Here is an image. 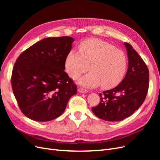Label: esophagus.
Listing matches in <instances>:
<instances>
[{"mask_svg":"<svg viewBox=\"0 0 160 160\" xmlns=\"http://www.w3.org/2000/svg\"><path fill=\"white\" fill-rule=\"evenodd\" d=\"M78 91L80 92V93H88V91L86 89H84L83 88H78Z\"/></svg>","mask_w":160,"mask_h":160,"instance_id":"obj_1","label":"esophagus"}]
</instances>
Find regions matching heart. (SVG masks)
<instances>
[{
  "label": "heart",
  "instance_id": "obj_1",
  "mask_svg": "<svg viewBox=\"0 0 160 160\" xmlns=\"http://www.w3.org/2000/svg\"><path fill=\"white\" fill-rule=\"evenodd\" d=\"M78 49V52L71 50L65 57V71L71 79H78L89 67V73L79 80L84 87L93 88L101 85L103 89H111L121 83L128 66L123 51L94 38L81 42Z\"/></svg>",
  "mask_w": 160,
  "mask_h": 160
}]
</instances>
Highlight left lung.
Masks as SVG:
<instances>
[{"mask_svg": "<svg viewBox=\"0 0 160 160\" xmlns=\"http://www.w3.org/2000/svg\"><path fill=\"white\" fill-rule=\"evenodd\" d=\"M128 69L124 79L115 88L99 93L100 102L92 111L99 118L119 122L132 115L141 106L149 88V70L146 64L128 42Z\"/></svg>", "mask_w": 160, "mask_h": 160, "instance_id": "1", "label": "left lung"}]
</instances>
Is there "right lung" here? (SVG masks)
I'll return each mask as SVG.
<instances>
[{"label":"right lung","mask_w":160,"mask_h":160,"mask_svg":"<svg viewBox=\"0 0 160 160\" xmlns=\"http://www.w3.org/2000/svg\"><path fill=\"white\" fill-rule=\"evenodd\" d=\"M74 39L49 37L36 42L18 56L11 85L22 113L37 122L59 117L77 85L65 72V60Z\"/></svg>","instance_id":"1"}]
</instances>
